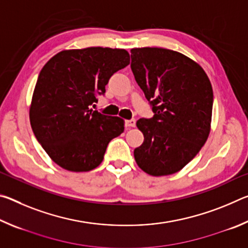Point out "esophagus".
Listing matches in <instances>:
<instances>
[{
    "label": "esophagus",
    "mask_w": 248,
    "mask_h": 248,
    "mask_svg": "<svg viewBox=\"0 0 248 248\" xmlns=\"http://www.w3.org/2000/svg\"><path fill=\"white\" fill-rule=\"evenodd\" d=\"M125 127L127 128L136 127V119H130V120L125 121Z\"/></svg>",
    "instance_id": "esophagus-1"
}]
</instances>
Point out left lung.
I'll return each mask as SVG.
<instances>
[{"label": "left lung", "mask_w": 248, "mask_h": 248, "mask_svg": "<svg viewBox=\"0 0 248 248\" xmlns=\"http://www.w3.org/2000/svg\"><path fill=\"white\" fill-rule=\"evenodd\" d=\"M131 70L154 112L137 121L144 136L133 152L137 164L152 176L177 173L199 153L211 129L208 75L192 59L164 48L131 49Z\"/></svg>", "instance_id": "left-lung-1"}]
</instances>
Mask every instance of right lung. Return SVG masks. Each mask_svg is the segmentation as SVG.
Returning <instances> with one entry per match:
<instances>
[{
	"mask_svg": "<svg viewBox=\"0 0 248 248\" xmlns=\"http://www.w3.org/2000/svg\"><path fill=\"white\" fill-rule=\"evenodd\" d=\"M130 63L124 49L90 47L63 50L41 69L29 119L36 139L52 161L70 171H89L104 159L124 120L90 106L117 71Z\"/></svg>",
	"mask_w": 248,
	"mask_h": 248,
	"instance_id": "right-lung-1",
	"label": "right lung"
}]
</instances>
